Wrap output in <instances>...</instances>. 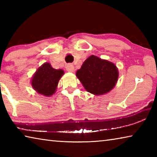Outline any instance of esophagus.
I'll list each match as a JSON object with an SVG mask.
<instances>
[{
  "label": "esophagus",
  "mask_w": 157,
  "mask_h": 157,
  "mask_svg": "<svg viewBox=\"0 0 157 157\" xmlns=\"http://www.w3.org/2000/svg\"><path fill=\"white\" fill-rule=\"evenodd\" d=\"M66 69L68 72H74V71H75L74 66L73 64H71V63H68V65H66Z\"/></svg>",
  "instance_id": "obj_1"
}]
</instances>
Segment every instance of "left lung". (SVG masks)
Masks as SVG:
<instances>
[{
  "instance_id": "obj_1",
  "label": "left lung",
  "mask_w": 157,
  "mask_h": 157,
  "mask_svg": "<svg viewBox=\"0 0 157 157\" xmlns=\"http://www.w3.org/2000/svg\"><path fill=\"white\" fill-rule=\"evenodd\" d=\"M76 76L87 91L100 95L107 94L114 88L119 72L113 63L91 55L77 71Z\"/></svg>"
}]
</instances>
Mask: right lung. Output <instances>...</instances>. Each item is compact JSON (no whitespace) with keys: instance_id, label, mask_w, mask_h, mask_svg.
<instances>
[{"instance_id":"obj_1","label":"right lung","mask_w":157,"mask_h":157,"mask_svg":"<svg viewBox=\"0 0 157 157\" xmlns=\"http://www.w3.org/2000/svg\"><path fill=\"white\" fill-rule=\"evenodd\" d=\"M64 74L62 69H55L46 62L39 67L31 79L33 88L39 94L50 97L56 92L59 79Z\"/></svg>"}]
</instances>
